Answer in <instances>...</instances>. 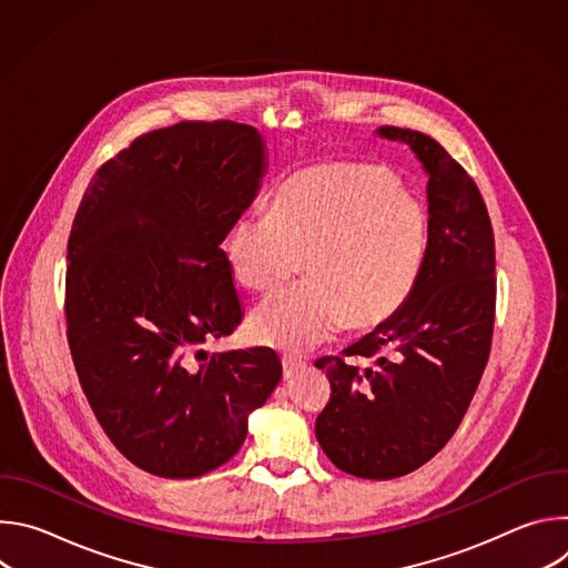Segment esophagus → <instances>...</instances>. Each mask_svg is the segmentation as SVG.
<instances>
[{"label":"esophagus","mask_w":568,"mask_h":568,"mask_svg":"<svg viewBox=\"0 0 568 568\" xmlns=\"http://www.w3.org/2000/svg\"><path fill=\"white\" fill-rule=\"evenodd\" d=\"M301 368H303V362L292 359V357H283V377L285 379H292Z\"/></svg>","instance_id":"1"}]
</instances>
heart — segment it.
<instances>
[{"instance_id": "1", "label": "heart", "mask_w": 568, "mask_h": 568, "mask_svg": "<svg viewBox=\"0 0 568 568\" xmlns=\"http://www.w3.org/2000/svg\"><path fill=\"white\" fill-rule=\"evenodd\" d=\"M429 250V213L397 178L375 164L323 161L285 178L267 217L245 215L224 240L231 276L270 292L301 272L307 285L265 298L250 335L305 353L351 331H375L418 287Z\"/></svg>"}]
</instances>
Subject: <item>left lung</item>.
<instances>
[{
    "instance_id": "8db88e82",
    "label": "left lung",
    "mask_w": 568,
    "mask_h": 568,
    "mask_svg": "<svg viewBox=\"0 0 568 568\" xmlns=\"http://www.w3.org/2000/svg\"><path fill=\"white\" fill-rule=\"evenodd\" d=\"M423 164L429 250L416 292L346 355L321 357L331 402L316 418L321 449L359 478L404 476L434 458L458 429L490 357L495 328V233L465 169L432 136L384 125Z\"/></svg>"
}]
</instances>
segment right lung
Wrapping results in <instances>:
<instances>
[{
    "instance_id": "add662e5",
    "label": "right lung",
    "mask_w": 568,
    "mask_h": 568,
    "mask_svg": "<svg viewBox=\"0 0 568 568\" xmlns=\"http://www.w3.org/2000/svg\"><path fill=\"white\" fill-rule=\"evenodd\" d=\"M265 171L256 128L182 121L105 161L73 217V366L108 438L154 476L193 478L226 463L281 382L272 348H202L245 314L220 245Z\"/></svg>"
}]
</instances>
